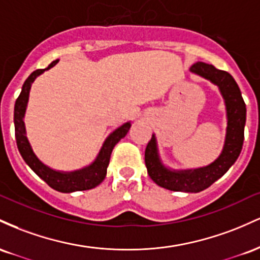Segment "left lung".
Returning <instances> with one entry per match:
<instances>
[{
  "mask_svg": "<svg viewBox=\"0 0 260 260\" xmlns=\"http://www.w3.org/2000/svg\"><path fill=\"white\" fill-rule=\"evenodd\" d=\"M194 74L203 76L220 88L227 110V131L222 153L215 162L206 167L188 171H171L162 165L157 151L156 138L152 135L145 151L147 173L157 185L173 191L198 193L209 188L229 171L240 156L244 140L246 103L242 98L240 87L229 72L217 70L205 62H197L190 67Z\"/></svg>",
  "mask_w": 260,
  "mask_h": 260,
  "instance_id": "left-lung-1",
  "label": "left lung"
}]
</instances>
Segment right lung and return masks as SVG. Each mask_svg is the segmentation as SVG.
Here are the masks:
<instances>
[{
    "mask_svg": "<svg viewBox=\"0 0 260 260\" xmlns=\"http://www.w3.org/2000/svg\"><path fill=\"white\" fill-rule=\"evenodd\" d=\"M57 62H59V60H55L46 69L36 70L34 72H31L30 76L25 80L24 84H23L22 92H20L19 97L17 98L16 104H14V131H16L17 147H18L20 156L23 157L25 163L52 189L61 191V193L88 190V189L95 188L104 180V178L107 176V168L108 165H109L113 148L120 141V139L126 135L131 124L130 122H125L124 125H121L120 127H118L108 136L103 146H102L101 151H99L95 161L88 167L75 172H59L49 168L48 166L40 162L36 153L31 150L30 144H29L27 136H25V126L23 118H24L25 109H27L31 83L34 82L38 76L42 75L46 70L51 69Z\"/></svg>",
    "mask_w": 260,
    "mask_h": 260,
    "instance_id": "1",
    "label": "right lung"
}]
</instances>
